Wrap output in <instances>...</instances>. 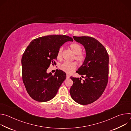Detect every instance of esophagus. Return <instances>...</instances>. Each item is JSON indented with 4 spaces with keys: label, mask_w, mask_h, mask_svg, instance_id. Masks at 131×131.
I'll return each mask as SVG.
<instances>
[{
    "label": "esophagus",
    "mask_w": 131,
    "mask_h": 131,
    "mask_svg": "<svg viewBox=\"0 0 131 131\" xmlns=\"http://www.w3.org/2000/svg\"><path fill=\"white\" fill-rule=\"evenodd\" d=\"M69 77H70V76H69V75L68 74H66V78L67 79H68V78H69Z\"/></svg>",
    "instance_id": "1"
}]
</instances>
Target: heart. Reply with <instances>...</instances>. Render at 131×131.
I'll return each mask as SVG.
<instances>
[{"mask_svg": "<svg viewBox=\"0 0 131 131\" xmlns=\"http://www.w3.org/2000/svg\"><path fill=\"white\" fill-rule=\"evenodd\" d=\"M70 48L72 52L75 54L74 57V60L80 63H82L85 59V57L83 54L81 53L82 51L81 46L78 43H73L70 45ZM62 51L63 48H60L57 53V58L59 60H61L62 58ZM76 67L77 65L76 63L65 62L60 65V68L62 70L67 73H70L76 68Z\"/></svg>", "mask_w": 131, "mask_h": 131, "instance_id": "1", "label": "heart"}]
</instances>
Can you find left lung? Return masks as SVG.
Segmentation results:
<instances>
[{
  "mask_svg": "<svg viewBox=\"0 0 131 131\" xmlns=\"http://www.w3.org/2000/svg\"><path fill=\"white\" fill-rule=\"evenodd\" d=\"M73 38L85 49V60L77 71L84 80L70 77L73 84L69 92L73 101L81 105H88L99 99L107 86L109 56L102 44L93 37L73 36Z\"/></svg>",
  "mask_w": 131,
  "mask_h": 131,
  "instance_id": "obj_1",
  "label": "left lung"
}]
</instances>
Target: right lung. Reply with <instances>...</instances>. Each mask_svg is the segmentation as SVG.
I'll list each match as a JSON object with an SVG mask.
<instances>
[{"instance_id": "add662e5", "label": "right lung", "mask_w": 131, "mask_h": 131, "mask_svg": "<svg viewBox=\"0 0 131 131\" xmlns=\"http://www.w3.org/2000/svg\"><path fill=\"white\" fill-rule=\"evenodd\" d=\"M67 41H73L66 35H49L39 37L30 42L22 58V79L26 91L34 100L45 102L54 98L66 78L61 70L54 75L47 70L50 64H56L57 53Z\"/></svg>"}]
</instances>
